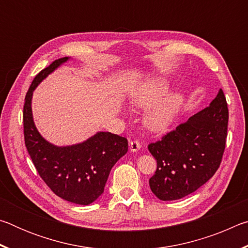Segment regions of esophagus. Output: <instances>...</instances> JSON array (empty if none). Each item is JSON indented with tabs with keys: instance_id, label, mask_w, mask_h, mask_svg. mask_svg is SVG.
<instances>
[{
	"instance_id": "obj_1",
	"label": "esophagus",
	"mask_w": 248,
	"mask_h": 248,
	"mask_svg": "<svg viewBox=\"0 0 248 248\" xmlns=\"http://www.w3.org/2000/svg\"><path fill=\"white\" fill-rule=\"evenodd\" d=\"M141 148L140 145V142L139 141H131L129 143V149L131 152H137V151H139Z\"/></svg>"
}]
</instances>
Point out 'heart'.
<instances>
[{
    "instance_id": "obj_1",
    "label": "heart",
    "mask_w": 248,
    "mask_h": 248,
    "mask_svg": "<svg viewBox=\"0 0 248 248\" xmlns=\"http://www.w3.org/2000/svg\"><path fill=\"white\" fill-rule=\"evenodd\" d=\"M170 79L155 77L146 81L131 99L134 106L146 110L144 123L151 132L162 133L169 130L177 118L185 97L178 91L169 92Z\"/></svg>"
}]
</instances>
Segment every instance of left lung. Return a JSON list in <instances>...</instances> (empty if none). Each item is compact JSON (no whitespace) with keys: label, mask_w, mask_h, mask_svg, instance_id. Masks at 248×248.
Returning <instances> with one entry per match:
<instances>
[{"label":"left lung","mask_w":248,"mask_h":248,"mask_svg":"<svg viewBox=\"0 0 248 248\" xmlns=\"http://www.w3.org/2000/svg\"><path fill=\"white\" fill-rule=\"evenodd\" d=\"M229 110L223 91L202 110L149 145L157 169L149 185L159 200L182 199L219 169L225 149Z\"/></svg>","instance_id":"8db88e82"}]
</instances>
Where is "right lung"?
I'll return each mask as SVG.
<instances>
[{
  "label": "right lung",
  "instance_id": "right-lung-1",
  "mask_svg": "<svg viewBox=\"0 0 248 248\" xmlns=\"http://www.w3.org/2000/svg\"><path fill=\"white\" fill-rule=\"evenodd\" d=\"M69 60L70 57L58 59L33 78L23 111L25 144L40 177L54 194L70 202L87 205L104 192L112 166L128 152V140L99 131L81 143L59 146L41 136L33 123V91Z\"/></svg>",
  "mask_w": 248,
  "mask_h": 248
}]
</instances>
